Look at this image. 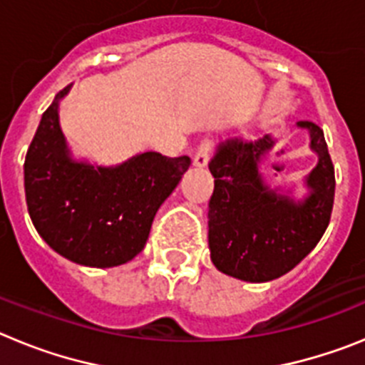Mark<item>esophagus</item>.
Listing matches in <instances>:
<instances>
[{
    "instance_id": "1",
    "label": "esophagus",
    "mask_w": 365,
    "mask_h": 365,
    "mask_svg": "<svg viewBox=\"0 0 365 365\" xmlns=\"http://www.w3.org/2000/svg\"><path fill=\"white\" fill-rule=\"evenodd\" d=\"M210 148H212L210 140H205V143L197 148V151H195V155H193V166L205 168L206 164H208V160H210Z\"/></svg>"
}]
</instances>
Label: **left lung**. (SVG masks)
<instances>
[{"label": "left lung", "mask_w": 365, "mask_h": 365, "mask_svg": "<svg viewBox=\"0 0 365 365\" xmlns=\"http://www.w3.org/2000/svg\"><path fill=\"white\" fill-rule=\"evenodd\" d=\"M307 130L318 155L303 186L302 199L292 190L272 188L261 163L276 138L228 137L217 146L208 168L214 193L208 202V247L215 269L250 283L272 282L294 269L322 240L334 201V168L324 131L314 122H296Z\"/></svg>", "instance_id": "8db88e82"}]
</instances>
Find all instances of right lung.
I'll list each match as a JSON object with an SVG mask.
<instances>
[{"label": "right lung", "mask_w": 365, "mask_h": 365, "mask_svg": "<svg viewBox=\"0 0 365 365\" xmlns=\"http://www.w3.org/2000/svg\"><path fill=\"white\" fill-rule=\"evenodd\" d=\"M54 96L24 164L29 215L54 252L83 267L124 265L144 248L155 214L190 168V157L137 153L117 166L73 157Z\"/></svg>", "instance_id": "add662e5"}]
</instances>
